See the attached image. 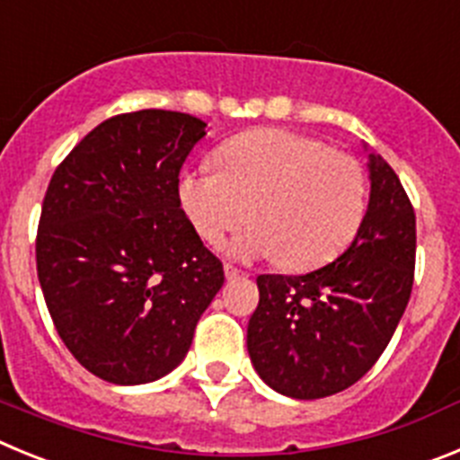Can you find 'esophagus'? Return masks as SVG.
Here are the masks:
<instances>
[{
	"instance_id": "esophagus-1",
	"label": "esophagus",
	"mask_w": 460,
	"mask_h": 460,
	"mask_svg": "<svg viewBox=\"0 0 460 460\" xmlns=\"http://www.w3.org/2000/svg\"><path fill=\"white\" fill-rule=\"evenodd\" d=\"M225 277L226 279H240V277H245V272L240 270V268L231 266V263H225Z\"/></svg>"
}]
</instances>
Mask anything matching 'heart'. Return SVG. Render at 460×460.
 Wrapping results in <instances>:
<instances>
[{
  "mask_svg": "<svg viewBox=\"0 0 460 460\" xmlns=\"http://www.w3.org/2000/svg\"><path fill=\"white\" fill-rule=\"evenodd\" d=\"M179 204L197 234L222 245L250 220L235 250L277 256L288 270L332 261L367 213V176L346 153L291 130H254L217 151V169H185Z\"/></svg>",
  "mask_w": 460,
  "mask_h": 460,
  "instance_id": "1",
  "label": "heart"
}]
</instances>
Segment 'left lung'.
Segmentation results:
<instances>
[{
  "label": "left lung",
  "instance_id": "8db88e82",
  "mask_svg": "<svg viewBox=\"0 0 460 460\" xmlns=\"http://www.w3.org/2000/svg\"><path fill=\"white\" fill-rule=\"evenodd\" d=\"M369 208L349 250L305 275H259L247 350L272 390L323 399L378 362L411 300L415 208L394 169L369 155Z\"/></svg>",
  "mask_w": 460,
  "mask_h": 460
}]
</instances>
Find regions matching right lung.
I'll return each mask as SVG.
<instances>
[{"instance_id": "1", "label": "right lung", "mask_w": 460, "mask_h": 460, "mask_svg": "<svg viewBox=\"0 0 460 460\" xmlns=\"http://www.w3.org/2000/svg\"><path fill=\"white\" fill-rule=\"evenodd\" d=\"M204 135L183 111L117 114L52 173L36 234L40 288L66 349L107 383L176 369L225 284L176 194Z\"/></svg>"}]
</instances>
